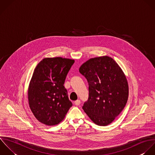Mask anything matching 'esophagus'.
<instances>
[{
    "label": "esophagus",
    "instance_id": "esophagus-1",
    "mask_svg": "<svg viewBox=\"0 0 155 155\" xmlns=\"http://www.w3.org/2000/svg\"><path fill=\"white\" fill-rule=\"evenodd\" d=\"M74 104H75L76 106H78V105H80V100H77L75 101V102H74Z\"/></svg>",
    "mask_w": 155,
    "mask_h": 155
}]
</instances>
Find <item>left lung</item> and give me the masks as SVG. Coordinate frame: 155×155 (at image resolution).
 <instances>
[{"label":"left lung","instance_id":"obj_1","mask_svg":"<svg viewBox=\"0 0 155 155\" xmlns=\"http://www.w3.org/2000/svg\"><path fill=\"white\" fill-rule=\"evenodd\" d=\"M79 71L89 83V98L83 109L95 124H110L124 109L128 100L129 85L124 73L107 55L88 60Z\"/></svg>","mask_w":155,"mask_h":155}]
</instances>
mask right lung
I'll return each instance as SVG.
<instances>
[{"label": "right lung", "mask_w": 155, "mask_h": 155, "mask_svg": "<svg viewBox=\"0 0 155 155\" xmlns=\"http://www.w3.org/2000/svg\"><path fill=\"white\" fill-rule=\"evenodd\" d=\"M74 60L45 58L35 67L31 79L28 98L36 119L47 126L61 122L72 106L64 83Z\"/></svg>", "instance_id": "1"}]
</instances>
